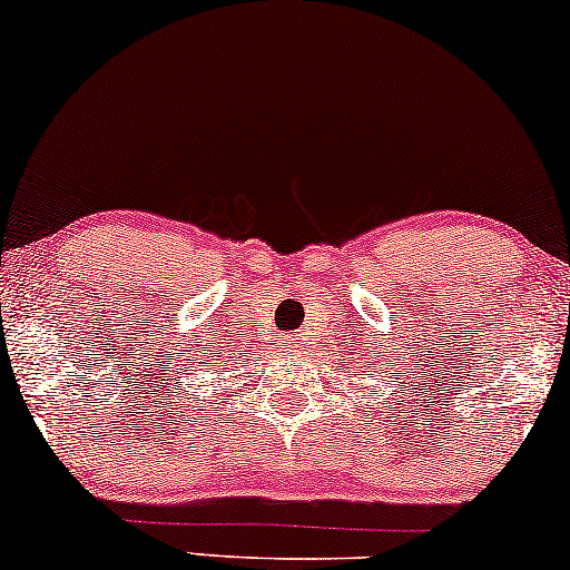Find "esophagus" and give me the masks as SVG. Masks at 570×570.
<instances>
[{"label": "esophagus", "mask_w": 570, "mask_h": 570, "mask_svg": "<svg viewBox=\"0 0 570 570\" xmlns=\"http://www.w3.org/2000/svg\"><path fill=\"white\" fill-rule=\"evenodd\" d=\"M285 350H298V340L287 337V340H285Z\"/></svg>", "instance_id": "34e87169"}]
</instances>
